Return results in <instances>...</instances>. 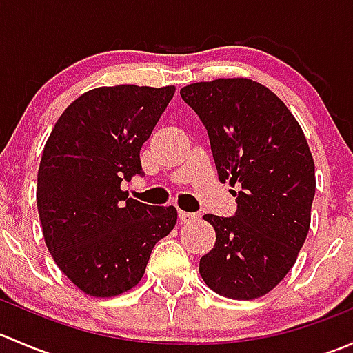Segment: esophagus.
<instances>
[{"mask_svg":"<svg viewBox=\"0 0 353 353\" xmlns=\"http://www.w3.org/2000/svg\"><path fill=\"white\" fill-rule=\"evenodd\" d=\"M198 213L194 212H183V210H179L181 222H194V220H198Z\"/></svg>","mask_w":353,"mask_h":353,"instance_id":"1","label":"esophagus"}]
</instances>
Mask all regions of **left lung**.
<instances>
[{"label":"left lung","instance_id":"left-lung-1","mask_svg":"<svg viewBox=\"0 0 353 353\" xmlns=\"http://www.w3.org/2000/svg\"><path fill=\"white\" fill-rule=\"evenodd\" d=\"M208 131L220 183L237 186L234 216L205 215L216 243L199 275L219 295L251 301L285 279L304 245L316 191L301 126L265 85L219 78L181 88Z\"/></svg>","mask_w":353,"mask_h":353}]
</instances>
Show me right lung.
Listing matches in <instances>:
<instances>
[{
    "mask_svg": "<svg viewBox=\"0 0 353 353\" xmlns=\"http://www.w3.org/2000/svg\"><path fill=\"white\" fill-rule=\"evenodd\" d=\"M176 87H99L71 102L52 128L37 174V210L56 265L81 292L114 297L143 276L177 210L128 198Z\"/></svg>",
    "mask_w": 353,
    "mask_h": 353,
    "instance_id": "right-lung-1",
    "label": "right lung"
}]
</instances>
